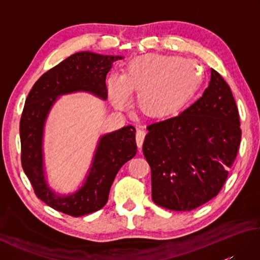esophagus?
Masks as SVG:
<instances>
[{
    "label": "esophagus",
    "instance_id": "obj_1",
    "mask_svg": "<svg viewBox=\"0 0 260 260\" xmlns=\"http://www.w3.org/2000/svg\"><path fill=\"white\" fill-rule=\"evenodd\" d=\"M145 131L143 129H137L136 132V144L137 146H139V148L142 147L143 145V142H144V139H145Z\"/></svg>",
    "mask_w": 260,
    "mask_h": 260
}]
</instances>
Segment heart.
Masks as SVG:
<instances>
[{
    "mask_svg": "<svg viewBox=\"0 0 260 260\" xmlns=\"http://www.w3.org/2000/svg\"><path fill=\"white\" fill-rule=\"evenodd\" d=\"M200 81L201 74L194 60L144 54L132 60L121 76H110L108 89L118 107L126 106L131 93L139 92L137 105L142 112L161 118L183 107Z\"/></svg>",
    "mask_w": 260,
    "mask_h": 260,
    "instance_id": "obj_1",
    "label": "heart"
}]
</instances>
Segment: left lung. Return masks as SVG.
Masks as SVG:
<instances>
[{"mask_svg":"<svg viewBox=\"0 0 260 260\" xmlns=\"http://www.w3.org/2000/svg\"><path fill=\"white\" fill-rule=\"evenodd\" d=\"M146 128L143 153L151 167L154 203L191 211L218 194L241 140L238 108L221 75L211 69L202 97Z\"/></svg>","mask_w":260,"mask_h":260,"instance_id":"obj_1","label":"left lung"}]
</instances>
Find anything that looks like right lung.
<instances>
[{"label":"right lung","mask_w":260,"mask_h":260,"mask_svg":"<svg viewBox=\"0 0 260 260\" xmlns=\"http://www.w3.org/2000/svg\"><path fill=\"white\" fill-rule=\"evenodd\" d=\"M120 59L123 57L77 52L43 74L27 95L20 121L22 168L37 197L57 211L80 217L102 209L108 201L116 174L137 152L136 129L124 126L99 139L90 169L78 190L68 196L58 194L46 180L43 132L54 103L58 97L77 91L107 99L106 75Z\"/></svg>","instance_id":"1"}]
</instances>
